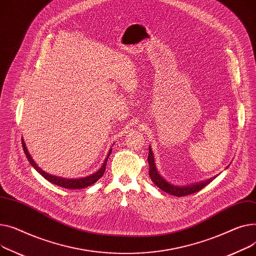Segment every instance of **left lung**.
<instances>
[{"mask_svg":"<svg viewBox=\"0 0 256 256\" xmlns=\"http://www.w3.org/2000/svg\"><path fill=\"white\" fill-rule=\"evenodd\" d=\"M148 174L150 178H151L152 182L159 187L161 190H163L164 192H166L168 194L174 195V196H185V195H189L195 192H198L200 190H202L204 187H206L208 184L211 183L213 180L216 178H208L204 182L202 183H196V184H192L190 186H174L172 184H170L168 182L165 181V180L159 174V172H157L156 168H155V162H154V156H153V152L151 148L148 146Z\"/></svg>","mask_w":256,"mask_h":256,"instance_id":"obj_1","label":"left lung"}]
</instances>
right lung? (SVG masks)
Masks as SVG:
<instances>
[{
	"label": "right lung",
	"instance_id": "1",
	"mask_svg": "<svg viewBox=\"0 0 256 256\" xmlns=\"http://www.w3.org/2000/svg\"><path fill=\"white\" fill-rule=\"evenodd\" d=\"M22 148H24V152L28 158V160L30 161V164L32 165V166L42 176H44L45 178L48 180V182L56 185V186H60V187H63V188H67V189H82V188H86L88 186H91L92 184H94L95 182H97L98 180L104 174V172H105V168H106V163H108V159L112 153V150L110 151V154L108 156V158L105 159L102 168L96 172L95 174H91V176H88L86 178H58V176H52L50 174H46L45 172H43L38 165L35 163V161L32 159L31 155H30V153L28 152L26 150V146L24 142V140H22Z\"/></svg>",
	"mask_w": 256,
	"mask_h": 256
}]
</instances>
